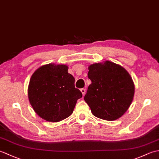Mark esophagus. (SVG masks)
<instances>
[{
    "label": "esophagus",
    "mask_w": 159,
    "mask_h": 159,
    "mask_svg": "<svg viewBox=\"0 0 159 159\" xmlns=\"http://www.w3.org/2000/svg\"><path fill=\"white\" fill-rule=\"evenodd\" d=\"M80 92H82V93H83V96H85V93H86V89H85V88H82V89H80Z\"/></svg>",
    "instance_id": "1"
}]
</instances>
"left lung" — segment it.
I'll return each instance as SVG.
<instances>
[{"label":"left lung","instance_id":"8db88e82","mask_svg":"<svg viewBox=\"0 0 159 159\" xmlns=\"http://www.w3.org/2000/svg\"><path fill=\"white\" fill-rule=\"evenodd\" d=\"M89 85L84 100L94 116L116 120L126 113L134 93L133 79L122 66L107 61L88 67Z\"/></svg>","mask_w":159,"mask_h":159}]
</instances>
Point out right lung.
Masks as SVG:
<instances>
[{"label": "right lung", "instance_id": "obj_1", "mask_svg": "<svg viewBox=\"0 0 159 159\" xmlns=\"http://www.w3.org/2000/svg\"><path fill=\"white\" fill-rule=\"evenodd\" d=\"M66 65L49 63L35 70L30 79L28 96L35 112L48 121H61L73 113L83 94Z\"/></svg>", "mask_w": 159, "mask_h": 159}]
</instances>
